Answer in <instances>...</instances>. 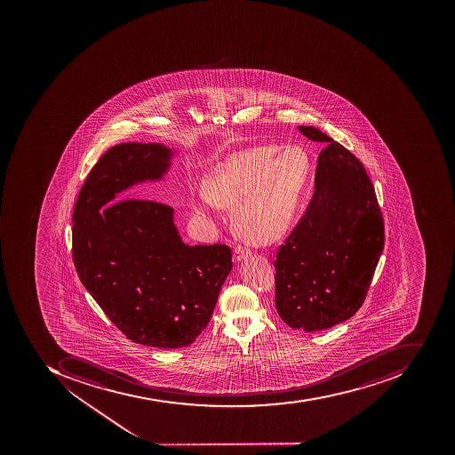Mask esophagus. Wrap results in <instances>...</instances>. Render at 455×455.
Masks as SVG:
<instances>
[{
    "instance_id": "34e87169",
    "label": "esophagus",
    "mask_w": 455,
    "mask_h": 455,
    "mask_svg": "<svg viewBox=\"0 0 455 455\" xmlns=\"http://www.w3.org/2000/svg\"><path fill=\"white\" fill-rule=\"evenodd\" d=\"M251 256V251L248 248H243V246L238 245L234 251V260L241 261L243 259L249 258Z\"/></svg>"
}]
</instances>
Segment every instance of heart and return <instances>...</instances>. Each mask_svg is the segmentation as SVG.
<instances>
[{"instance_id": "obj_1", "label": "heart", "mask_w": 455, "mask_h": 455, "mask_svg": "<svg viewBox=\"0 0 455 455\" xmlns=\"http://www.w3.org/2000/svg\"><path fill=\"white\" fill-rule=\"evenodd\" d=\"M309 174L302 148L258 146L228 156L217 164L204 189L190 199L197 221L213 219L217 204L232 207L243 238L267 243L281 235L292 219Z\"/></svg>"}]
</instances>
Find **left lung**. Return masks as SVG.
<instances>
[{
    "instance_id": "1",
    "label": "left lung",
    "mask_w": 455,
    "mask_h": 455,
    "mask_svg": "<svg viewBox=\"0 0 455 455\" xmlns=\"http://www.w3.org/2000/svg\"><path fill=\"white\" fill-rule=\"evenodd\" d=\"M298 129L326 148L307 213L277 251L275 309L288 326L310 332L362 307L383 251L384 221L358 158L317 128Z\"/></svg>"
}]
</instances>
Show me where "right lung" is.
<instances>
[{"instance_id": "obj_1", "label": "right lung", "mask_w": 455, "mask_h": 455, "mask_svg": "<svg viewBox=\"0 0 455 455\" xmlns=\"http://www.w3.org/2000/svg\"><path fill=\"white\" fill-rule=\"evenodd\" d=\"M170 158L158 143L113 146L87 175L72 216V258L84 288L126 339L164 349L204 331L232 268L227 245H185L168 204L116 200L160 180Z\"/></svg>"}]
</instances>
